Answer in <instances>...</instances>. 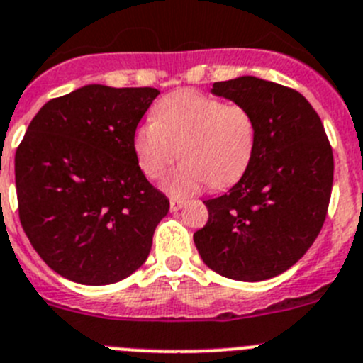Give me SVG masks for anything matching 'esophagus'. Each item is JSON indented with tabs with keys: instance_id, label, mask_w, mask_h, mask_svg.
<instances>
[{
	"instance_id": "34e87169",
	"label": "esophagus",
	"mask_w": 363,
	"mask_h": 363,
	"mask_svg": "<svg viewBox=\"0 0 363 363\" xmlns=\"http://www.w3.org/2000/svg\"><path fill=\"white\" fill-rule=\"evenodd\" d=\"M184 203H186V200H182V199H170V209L179 211L182 206H184Z\"/></svg>"
}]
</instances>
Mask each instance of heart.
Listing matches in <instances>:
<instances>
[{
	"mask_svg": "<svg viewBox=\"0 0 363 363\" xmlns=\"http://www.w3.org/2000/svg\"><path fill=\"white\" fill-rule=\"evenodd\" d=\"M255 142V121L248 108L181 90L163 97L154 108V121L136 128L133 149L142 172L152 181H161L181 154L184 163L164 188L186 196L207 184H234L248 168Z\"/></svg>",
	"mask_w": 363,
	"mask_h": 363,
	"instance_id": "b5f03b06",
	"label": "heart"
}]
</instances>
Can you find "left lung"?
I'll use <instances>...</instances> for the list:
<instances>
[{"label":"left lung","mask_w":363,"mask_h":363,"mask_svg":"<svg viewBox=\"0 0 363 363\" xmlns=\"http://www.w3.org/2000/svg\"><path fill=\"white\" fill-rule=\"evenodd\" d=\"M213 94L248 108L255 152L228 193L203 200L209 220L193 239L218 275L273 279L296 264L321 232L333 184L332 145L319 115L293 88L242 76L214 83Z\"/></svg>","instance_id":"obj_1"}]
</instances>
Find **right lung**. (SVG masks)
<instances>
[{"label": "right lung", "instance_id": "add662e5", "mask_svg": "<svg viewBox=\"0 0 363 363\" xmlns=\"http://www.w3.org/2000/svg\"><path fill=\"white\" fill-rule=\"evenodd\" d=\"M157 94L86 84L45 103L17 147L21 225L72 282H121L149 257L170 202L143 175L133 136Z\"/></svg>", "mask_w": 363, "mask_h": 363}]
</instances>
